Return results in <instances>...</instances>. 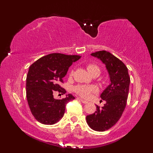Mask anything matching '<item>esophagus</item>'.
<instances>
[{
    "instance_id": "esophagus-1",
    "label": "esophagus",
    "mask_w": 153,
    "mask_h": 153,
    "mask_svg": "<svg viewBox=\"0 0 153 153\" xmlns=\"http://www.w3.org/2000/svg\"><path fill=\"white\" fill-rule=\"evenodd\" d=\"M80 100L81 101V102H82V103H83V104H87L88 103L87 101H85V100H84L81 99V98H80Z\"/></svg>"
}]
</instances>
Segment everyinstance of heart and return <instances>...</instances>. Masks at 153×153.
Wrapping results in <instances>:
<instances>
[{"label":"heart","instance_id":"b5f03b06","mask_svg":"<svg viewBox=\"0 0 153 153\" xmlns=\"http://www.w3.org/2000/svg\"><path fill=\"white\" fill-rule=\"evenodd\" d=\"M86 68L88 72L93 75L95 73H100V69L97 65L95 64L87 65ZM71 75L73 74V70L71 71ZM74 91L79 95L83 98H88L92 95V94L96 93L98 92V88L96 85H78L74 87Z\"/></svg>","mask_w":153,"mask_h":153}]
</instances>
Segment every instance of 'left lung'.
I'll return each instance as SVG.
<instances>
[{
	"label": "left lung",
	"instance_id": "obj_1",
	"mask_svg": "<svg viewBox=\"0 0 153 153\" xmlns=\"http://www.w3.org/2000/svg\"><path fill=\"white\" fill-rule=\"evenodd\" d=\"M105 64L109 74L111 84L102 92L100 97L106 102L102 108L86 116L88 125L93 130L104 131L112 127L119 120L127 104L130 77L126 65L120 59L106 51L91 53Z\"/></svg>",
	"mask_w": 153,
	"mask_h": 153
}]
</instances>
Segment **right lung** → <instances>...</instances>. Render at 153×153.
<instances>
[{
	"mask_svg": "<svg viewBox=\"0 0 153 153\" xmlns=\"http://www.w3.org/2000/svg\"><path fill=\"white\" fill-rule=\"evenodd\" d=\"M81 56L53 53L43 56L29 68L26 76V97L30 111L42 124L53 125L65 114L66 104L75 97L71 94L56 100L53 93L58 91L65 94L60 86L63 77L74 62Z\"/></svg>",
	"mask_w": 153,
	"mask_h": 153,
	"instance_id": "obj_1",
	"label": "right lung"
}]
</instances>
